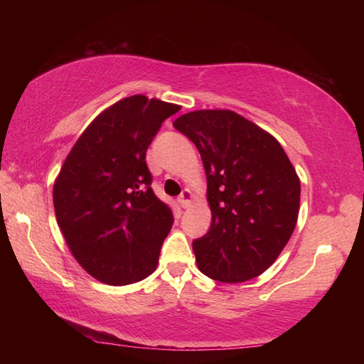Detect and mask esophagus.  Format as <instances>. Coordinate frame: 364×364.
Wrapping results in <instances>:
<instances>
[{
    "label": "esophagus",
    "instance_id": "obj_1",
    "mask_svg": "<svg viewBox=\"0 0 364 364\" xmlns=\"http://www.w3.org/2000/svg\"><path fill=\"white\" fill-rule=\"evenodd\" d=\"M191 200H193V193H191L189 189H184L180 194V197H178V204H180L183 208H188Z\"/></svg>",
    "mask_w": 364,
    "mask_h": 364
}]
</instances>
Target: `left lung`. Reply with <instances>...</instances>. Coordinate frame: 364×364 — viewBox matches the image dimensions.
Here are the masks:
<instances>
[{"mask_svg":"<svg viewBox=\"0 0 364 364\" xmlns=\"http://www.w3.org/2000/svg\"><path fill=\"white\" fill-rule=\"evenodd\" d=\"M199 151L212 225L196 239L197 267L221 282L257 278L291 239L300 180L282 146L232 110H196L173 122Z\"/></svg>","mask_w":364,"mask_h":364,"instance_id":"left-lung-1","label":"left lung"}]
</instances>
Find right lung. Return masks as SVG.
Segmentation results:
<instances>
[{
	"label": "right lung",
	"instance_id": "right-lung-1",
	"mask_svg": "<svg viewBox=\"0 0 364 364\" xmlns=\"http://www.w3.org/2000/svg\"><path fill=\"white\" fill-rule=\"evenodd\" d=\"M180 109L143 95L115 102L82 133L56 178L53 202L65 242L104 284H133L157 267L173 213L151 188L146 151Z\"/></svg>",
	"mask_w": 364,
	"mask_h": 364
}]
</instances>
